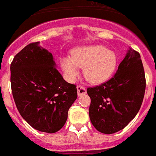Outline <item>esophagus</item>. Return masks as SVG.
<instances>
[{
	"mask_svg": "<svg viewBox=\"0 0 156 156\" xmlns=\"http://www.w3.org/2000/svg\"><path fill=\"white\" fill-rule=\"evenodd\" d=\"M77 94H78V96H80V95H85V94H86V88L83 86H81V85L77 86Z\"/></svg>",
	"mask_w": 156,
	"mask_h": 156,
	"instance_id": "esophagus-1",
	"label": "esophagus"
}]
</instances>
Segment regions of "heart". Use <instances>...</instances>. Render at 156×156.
<instances>
[{
  "instance_id": "1",
  "label": "heart",
  "mask_w": 156,
  "mask_h": 156,
  "mask_svg": "<svg viewBox=\"0 0 156 156\" xmlns=\"http://www.w3.org/2000/svg\"><path fill=\"white\" fill-rule=\"evenodd\" d=\"M61 67L70 80L79 75V68H84V76L91 83H102L112 76L117 66L115 53L102 45L80 47L72 52L71 58L61 59Z\"/></svg>"
}]
</instances>
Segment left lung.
I'll return each instance as SVG.
<instances>
[{"label":"left lung","instance_id":"obj_1","mask_svg":"<svg viewBox=\"0 0 156 156\" xmlns=\"http://www.w3.org/2000/svg\"><path fill=\"white\" fill-rule=\"evenodd\" d=\"M145 91V70L140 55L129 49L111 79L87 88L92 125L104 134L124 129L140 111Z\"/></svg>","mask_w":156,"mask_h":156}]
</instances>
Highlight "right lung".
I'll use <instances>...</instances> for the list:
<instances>
[{
  "instance_id": "1",
  "label": "right lung",
  "mask_w": 156,
  "mask_h": 156,
  "mask_svg": "<svg viewBox=\"0 0 156 156\" xmlns=\"http://www.w3.org/2000/svg\"><path fill=\"white\" fill-rule=\"evenodd\" d=\"M12 95L19 113L34 129L55 133L64 126L77 98L76 85L66 82L47 50L32 42L11 64Z\"/></svg>"
}]
</instances>
